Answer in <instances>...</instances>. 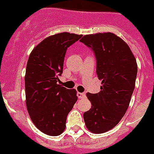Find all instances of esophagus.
Masks as SVG:
<instances>
[{
	"mask_svg": "<svg viewBox=\"0 0 154 154\" xmlns=\"http://www.w3.org/2000/svg\"><path fill=\"white\" fill-rule=\"evenodd\" d=\"M77 96L79 97V99H82V98H85V93H77Z\"/></svg>",
	"mask_w": 154,
	"mask_h": 154,
	"instance_id": "34e87169",
	"label": "esophagus"
}]
</instances>
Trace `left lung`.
Listing matches in <instances>:
<instances>
[{
  "label": "left lung",
  "mask_w": 154,
  "mask_h": 154,
  "mask_svg": "<svg viewBox=\"0 0 154 154\" xmlns=\"http://www.w3.org/2000/svg\"><path fill=\"white\" fill-rule=\"evenodd\" d=\"M97 60L100 92L87 93L90 109L84 113L86 128L103 134L117 125L127 111L135 87L138 65L128 44L111 32L85 35L80 40Z\"/></svg>",
  "instance_id": "1"
}]
</instances>
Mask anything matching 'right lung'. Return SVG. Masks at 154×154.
Listing matches in <instances>:
<instances>
[{"label": "right lung", "mask_w": 154, "mask_h": 154, "mask_svg": "<svg viewBox=\"0 0 154 154\" xmlns=\"http://www.w3.org/2000/svg\"><path fill=\"white\" fill-rule=\"evenodd\" d=\"M82 35L62 32L48 36L34 48L25 75L26 104L35 126L45 134L58 136L65 129L66 117L78 100L76 89L58 85L65 55Z\"/></svg>", "instance_id": "obj_1"}]
</instances>
